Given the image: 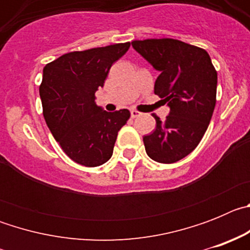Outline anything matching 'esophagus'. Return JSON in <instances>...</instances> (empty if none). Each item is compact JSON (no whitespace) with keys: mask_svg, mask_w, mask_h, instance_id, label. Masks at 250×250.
<instances>
[{"mask_svg":"<svg viewBox=\"0 0 250 250\" xmlns=\"http://www.w3.org/2000/svg\"><path fill=\"white\" fill-rule=\"evenodd\" d=\"M130 114H131V118L134 119V118H139V116L141 115V112L136 111V110H131V111H130Z\"/></svg>","mask_w":250,"mask_h":250,"instance_id":"34e87169","label":"esophagus"}]
</instances>
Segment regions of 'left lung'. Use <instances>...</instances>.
<instances>
[{"label": "left lung", "instance_id": "1", "mask_svg": "<svg viewBox=\"0 0 250 250\" xmlns=\"http://www.w3.org/2000/svg\"><path fill=\"white\" fill-rule=\"evenodd\" d=\"M132 47L158 70L154 92L170 107L167 120L143 138L152 160L171 164L189 155L200 143L213 116L218 75L209 54L174 39L132 41Z\"/></svg>", "mask_w": 250, "mask_h": 250}]
</instances>
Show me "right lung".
I'll return each instance as SVG.
<instances>
[{"mask_svg":"<svg viewBox=\"0 0 250 250\" xmlns=\"http://www.w3.org/2000/svg\"><path fill=\"white\" fill-rule=\"evenodd\" d=\"M130 42L74 51L43 67L40 96L43 118L66 155L83 167H99L112 155L118 132L130 118L127 109L107 112L95 103L110 67Z\"/></svg>","mask_w":250,"mask_h":250,"instance_id":"obj_1","label":"right lung"}]
</instances>
